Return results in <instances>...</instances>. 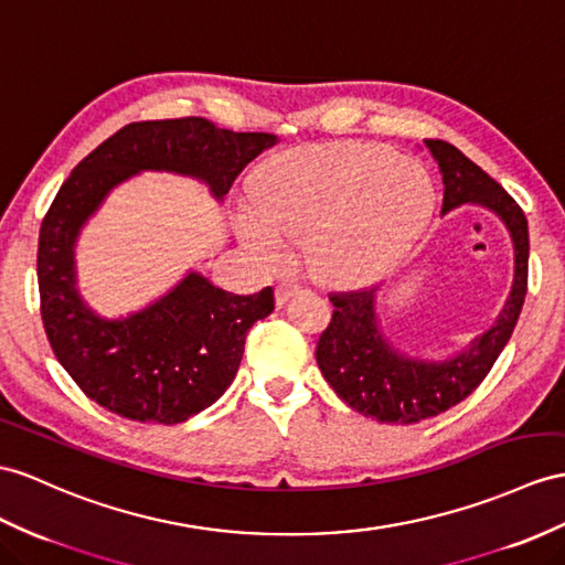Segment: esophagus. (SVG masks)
<instances>
[{"mask_svg":"<svg viewBox=\"0 0 565 565\" xmlns=\"http://www.w3.org/2000/svg\"><path fill=\"white\" fill-rule=\"evenodd\" d=\"M299 292V285H295V282H280L278 287H275V305L278 307H282L287 299L290 297H295Z\"/></svg>","mask_w":565,"mask_h":565,"instance_id":"1","label":"esophagus"}]
</instances>
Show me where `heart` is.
<instances>
[{"mask_svg":"<svg viewBox=\"0 0 565 565\" xmlns=\"http://www.w3.org/2000/svg\"><path fill=\"white\" fill-rule=\"evenodd\" d=\"M252 211L237 235L264 266L285 242L305 244L316 278L362 287L393 273L434 213V184L419 162L376 143H319L268 158L249 184Z\"/></svg>","mask_w":565,"mask_h":565,"instance_id":"b5f03b06","label":"heart"}]
</instances>
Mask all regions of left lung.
Wrapping results in <instances>:
<instances>
[{
	"label": "left lung",
	"instance_id": "1",
	"mask_svg": "<svg viewBox=\"0 0 565 565\" xmlns=\"http://www.w3.org/2000/svg\"><path fill=\"white\" fill-rule=\"evenodd\" d=\"M424 146L444 174L441 213L460 209L462 203H477L499 215L513 239L515 275L497 323L441 362L393 348L376 313V287L330 295L335 309L319 338L316 362L340 401L383 424H417L462 403L487 379L511 340L527 295V217L515 199L456 146L438 139H426Z\"/></svg>",
	"mask_w": 565,
	"mask_h": 565
}]
</instances>
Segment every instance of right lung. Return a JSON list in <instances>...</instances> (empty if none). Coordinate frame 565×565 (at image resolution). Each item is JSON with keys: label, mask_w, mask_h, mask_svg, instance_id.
<instances>
[{"label": "right lung", "mask_w": 565, "mask_h": 565, "mask_svg": "<svg viewBox=\"0 0 565 565\" xmlns=\"http://www.w3.org/2000/svg\"><path fill=\"white\" fill-rule=\"evenodd\" d=\"M275 134L217 129L203 117L134 121L81 160L40 227L38 287L45 333L90 401L141 424H179L235 381L249 328L266 319L270 287L232 295L189 270L168 295L119 319L93 311L76 287V242L109 191L139 172L194 177L223 201Z\"/></svg>", "instance_id": "1"}]
</instances>
